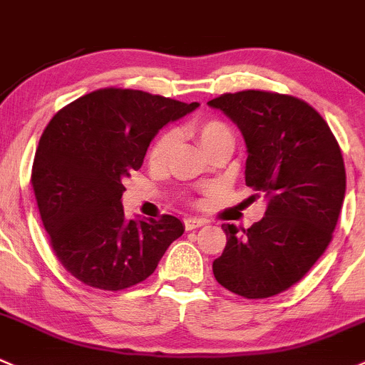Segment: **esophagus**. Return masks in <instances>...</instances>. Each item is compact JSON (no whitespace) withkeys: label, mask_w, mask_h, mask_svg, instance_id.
Listing matches in <instances>:
<instances>
[{"label":"esophagus","mask_w":365,"mask_h":365,"mask_svg":"<svg viewBox=\"0 0 365 365\" xmlns=\"http://www.w3.org/2000/svg\"><path fill=\"white\" fill-rule=\"evenodd\" d=\"M202 225H205V220H200V217H186L184 220L186 230H195V228H200Z\"/></svg>","instance_id":"esophagus-1"}]
</instances>
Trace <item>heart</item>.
<instances>
[{
	"mask_svg": "<svg viewBox=\"0 0 365 365\" xmlns=\"http://www.w3.org/2000/svg\"><path fill=\"white\" fill-rule=\"evenodd\" d=\"M191 133L197 138L204 153H207L210 148L217 145L220 142L232 140L230 128L220 119H198L191 125ZM175 142H178V137H175L174 131H167V133L161 135L149 151V163L153 167H163L170 156L172 149H174Z\"/></svg>",
	"mask_w": 365,
	"mask_h": 365,
	"instance_id": "heart-1",
	"label": "heart"
}]
</instances>
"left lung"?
<instances>
[{"instance_id": "left-lung-1", "label": "left lung", "mask_w": 365, "mask_h": 365, "mask_svg": "<svg viewBox=\"0 0 365 365\" xmlns=\"http://www.w3.org/2000/svg\"><path fill=\"white\" fill-rule=\"evenodd\" d=\"M239 126L246 184L264 195L265 216L239 232L223 225L227 246L212 264L217 283L246 299H267L302 279L332 239L346 191L339 144L306 101L240 91L207 101Z\"/></svg>"}]
</instances>
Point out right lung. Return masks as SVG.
Returning <instances> with one entry per match:
<instances>
[{
  "label": "right lung",
  "mask_w": 365,
  "mask_h": 365,
  "mask_svg": "<svg viewBox=\"0 0 365 365\" xmlns=\"http://www.w3.org/2000/svg\"><path fill=\"white\" fill-rule=\"evenodd\" d=\"M200 103L135 89L71 101L40 137L31 184L63 267L93 288L125 290L151 276L184 225L175 216L126 220L123 181L144 163L158 131Z\"/></svg>",
  "instance_id": "obj_1"
}]
</instances>
